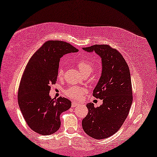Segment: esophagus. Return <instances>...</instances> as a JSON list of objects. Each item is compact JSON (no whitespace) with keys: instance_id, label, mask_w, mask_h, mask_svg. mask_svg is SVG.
<instances>
[{"instance_id":"1","label":"esophagus","mask_w":157,"mask_h":157,"mask_svg":"<svg viewBox=\"0 0 157 157\" xmlns=\"http://www.w3.org/2000/svg\"><path fill=\"white\" fill-rule=\"evenodd\" d=\"M79 105L78 103H77L76 101H73L72 104H71V106L72 107H76V106H78Z\"/></svg>"}]
</instances>
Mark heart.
<instances>
[{
	"instance_id": "1",
	"label": "heart",
	"mask_w": 157,
	"mask_h": 157,
	"mask_svg": "<svg viewBox=\"0 0 157 157\" xmlns=\"http://www.w3.org/2000/svg\"><path fill=\"white\" fill-rule=\"evenodd\" d=\"M76 66L78 67L79 71L82 74L86 75H89L94 69V63L89 59H78L76 61ZM63 67L62 65H60L58 68L57 75L59 78H62L63 76ZM86 92L84 88L78 86H70L66 89L65 91V94L68 98H73V99H80L83 94Z\"/></svg>"
}]
</instances>
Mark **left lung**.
Wrapping results in <instances>:
<instances>
[{
  "mask_svg": "<svg viewBox=\"0 0 157 157\" xmlns=\"http://www.w3.org/2000/svg\"><path fill=\"white\" fill-rule=\"evenodd\" d=\"M101 58L102 74L93 96L103 100L99 107L86 104L89 113L82 120L83 129L95 139L109 138L117 132L128 115L132 104V86L128 64L121 53L109 45L83 48Z\"/></svg>",
  "mask_w": 157,
  "mask_h": 157,
  "instance_id": "obj_1",
  "label": "left lung"
}]
</instances>
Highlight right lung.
<instances>
[{"instance_id":"right-lung-1","label":"right lung","mask_w":157,"mask_h":157,"mask_svg":"<svg viewBox=\"0 0 157 157\" xmlns=\"http://www.w3.org/2000/svg\"><path fill=\"white\" fill-rule=\"evenodd\" d=\"M78 50L61 40H47L28 62L19 85L18 102L28 126L41 135L56 132L61 126L60 115L71 106L64 97L49 96L51 86L57 81L60 58Z\"/></svg>"}]
</instances>
